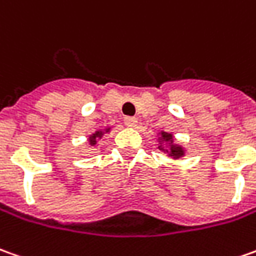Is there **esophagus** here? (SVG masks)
<instances>
[{"instance_id":"obj_1","label":"esophagus","mask_w":256,"mask_h":256,"mask_svg":"<svg viewBox=\"0 0 256 256\" xmlns=\"http://www.w3.org/2000/svg\"><path fill=\"white\" fill-rule=\"evenodd\" d=\"M124 124L126 126H130V128H134V126H136V124H138V120L135 116H125Z\"/></svg>"}]
</instances>
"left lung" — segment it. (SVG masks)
Listing matches in <instances>:
<instances>
[{
    "label": "left lung",
    "instance_id": "8db88e82",
    "mask_svg": "<svg viewBox=\"0 0 256 256\" xmlns=\"http://www.w3.org/2000/svg\"><path fill=\"white\" fill-rule=\"evenodd\" d=\"M160 145H159V149L164 150V152H168L169 156H172L173 159H179L182 156H184V149L173 144V135L172 134H168V132H160ZM162 143H166L170 146L169 150H164L162 146Z\"/></svg>",
    "mask_w": 256,
    "mask_h": 256
}]
</instances>
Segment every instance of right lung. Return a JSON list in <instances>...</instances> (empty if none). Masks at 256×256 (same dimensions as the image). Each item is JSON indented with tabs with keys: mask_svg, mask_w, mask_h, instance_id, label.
Instances as JSON below:
<instances>
[{
	"mask_svg": "<svg viewBox=\"0 0 256 256\" xmlns=\"http://www.w3.org/2000/svg\"><path fill=\"white\" fill-rule=\"evenodd\" d=\"M110 131V128H106L104 131H96L92 135H90V138H88V142H90V145L94 146L96 144H97V140H100L101 136L104 135V132H108Z\"/></svg>",
	"mask_w": 256,
	"mask_h": 256,
	"instance_id": "1",
	"label": "right lung"
}]
</instances>
